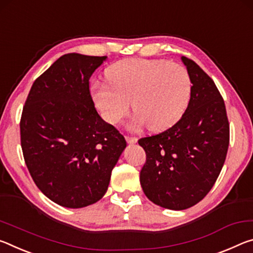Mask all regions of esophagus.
<instances>
[{
  "label": "esophagus",
  "mask_w": 253,
  "mask_h": 253,
  "mask_svg": "<svg viewBox=\"0 0 253 253\" xmlns=\"http://www.w3.org/2000/svg\"><path fill=\"white\" fill-rule=\"evenodd\" d=\"M126 141L131 144H133L138 141V138H135V136H126Z\"/></svg>",
  "instance_id": "esophagus-1"
}]
</instances>
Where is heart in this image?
Listing matches in <instances>:
<instances>
[{
  "label": "heart",
  "mask_w": 253,
  "mask_h": 253,
  "mask_svg": "<svg viewBox=\"0 0 253 253\" xmlns=\"http://www.w3.org/2000/svg\"><path fill=\"white\" fill-rule=\"evenodd\" d=\"M109 84L95 82L92 96L107 122L118 124L132 109L133 126L151 131L170 127L183 117L193 94L188 70L166 59L132 58L107 68Z\"/></svg>",
  "instance_id": "obj_1"
}]
</instances>
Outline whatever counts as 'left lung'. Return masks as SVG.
<instances>
[{
  "label": "left lung",
  "instance_id": "obj_1",
  "mask_svg": "<svg viewBox=\"0 0 253 253\" xmlns=\"http://www.w3.org/2000/svg\"><path fill=\"white\" fill-rule=\"evenodd\" d=\"M193 94L179 121L158 134L139 139L146 151L140 184L146 196L168 210H186L201 202L222 170L230 143L224 99L195 61L181 57Z\"/></svg>",
  "mask_w": 253,
  "mask_h": 253
}]
</instances>
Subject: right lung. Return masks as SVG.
Returning <instances> with one entry per match:
<instances>
[{
	"mask_svg": "<svg viewBox=\"0 0 253 253\" xmlns=\"http://www.w3.org/2000/svg\"><path fill=\"white\" fill-rule=\"evenodd\" d=\"M105 59L61 56L35 81L23 106L20 134L28 170L37 187L64 208L101 200L126 147L90 96L89 78Z\"/></svg>",
	"mask_w": 253,
	"mask_h": 253,
	"instance_id": "obj_1",
	"label": "right lung"
}]
</instances>
